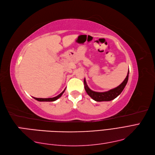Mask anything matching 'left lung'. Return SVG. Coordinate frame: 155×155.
I'll use <instances>...</instances> for the list:
<instances>
[{
  "label": "left lung",
  "mask_w": 155,
  "mask_h": 155,
  "mask_svg": "<svg viewBox=\"0 0 155 155\" xmlns=\"http://www.w3.org/2000/svg\"><path fill=\"white\" fill-rule=\"evenodd\" d=\"M128 76H129V71H128L126 79L124 80V81L121 84L118 85L117 87L109 90L108 91H105V92L93 91H92L91 89H90L88 85H87L85 79H84V87L88 95L95 101H97V102L110 101L114 99L115 98H116L120 93L122 92V91L124 90V87H125L127 83Z\"/></svg>",
  "instance_id": "1"
}]
</instances>
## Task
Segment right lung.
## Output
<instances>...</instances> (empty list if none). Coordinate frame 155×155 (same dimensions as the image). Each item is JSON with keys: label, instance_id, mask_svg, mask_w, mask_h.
Instances as JSON below:
<instances>
[{"label": "right lung", "instance_id": "1", "mask_svg": "<svg viewBox=\"0 0 155 155\" xmlns=\"http://www.w3.org/2000/svg\"><path fill=\"white\" fill-rule=\"evenodd\" d=\"M65 90H66V89L60 93V94H59L58 95H57L56 97H52V98H47V99H43V98H35V97H33L34 99H35V100H37V101H44V102H45V101H47V102H52V101H56V100H57L58 99H59V98L61 97L62 95V94L64 93V92L65 91Z\"/></svg>", "mask_w": 155, "mask_h": 155}]
</instances>
